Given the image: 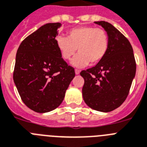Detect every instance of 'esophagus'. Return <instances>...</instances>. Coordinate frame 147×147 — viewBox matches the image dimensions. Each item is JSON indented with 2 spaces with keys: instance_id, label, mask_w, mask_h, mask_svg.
I'll list each match as a JSON object with an SVG mask.
<instances>
[{
  "instance_id": "obj_1",
  "label": "esophagus",
  "mask_w": 147,
  "mask_h": 147,
  "mask_svg": "<svg viewBox=\"0 0 147 147\" xmlns=\"http://www.w3.org/2000/svg\"><path fill=\"white\" fill-rule=\"evenodd\" d=\"M80 72V70H78V69H76V70H75V74H79Z\"/></svg>"
}]
</instances>
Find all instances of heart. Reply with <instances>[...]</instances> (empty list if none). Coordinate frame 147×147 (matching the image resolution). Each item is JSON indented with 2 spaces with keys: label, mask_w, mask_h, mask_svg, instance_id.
<instances>
[{
  "label": "heart",
  "mask_w": 147,
  "mask_h": 147,
  "mask_svg": "<svg viewBox=\"0 0 147 147\" xmlns=\"http://www.w3.org/2000/svg\"><path fill=\"white\" fill-rule=\"evenodd\" d=\"M56 45L65 61L71 59L77 50L79 54L73 60L72 64L82 67L89 63L95 65L102 61L109 50V38L105 29L84 26L69 30L67 37L57 36Z\"/></svg>",
  "instance_id": "obj_1"
}]
</instances>
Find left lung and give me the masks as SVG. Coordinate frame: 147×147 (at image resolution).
<instances>
[{
  "instance_id": "8db88e82",
  "label": "left lung",
  "mask_w": 147,
  "mask_h": 147,
  "mask_svg": "<svg viewBox=\"0 0 147 147\" xmlns=\"http://www.w3.org/2000/svg\"><path fill=\"white\" fill-rule=\"evenodd\" d=\"M95 23L109 35V50L96 66L80 72L84 79L82 92L88 106L109 112L120 106L128 96L137 64L131 43L119 30L105 21Z\"/></svg>"
}]
</instances>
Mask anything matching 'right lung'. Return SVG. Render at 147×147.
Masks as SVG:
<instances>
[{"mask_svg": "<svg viewBox=\"0 0 147 147\" xmlns=\"http://www.w3.org/2000/svg\"><path fill=\"white\" fill-rule=\"evenodd\" d=\"M61 23H47L21 42L16 56L13 80L21 99L38 113L52 111L64 100L75 77L56 45Z\"/></svg>", "mask_w": 147, "mask_h": 147, "instance_id": "right-lung-1", "label": "right lung"}]
</instances>
